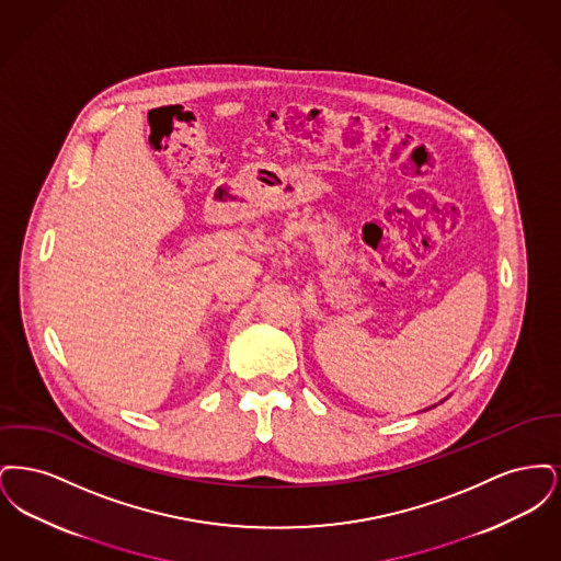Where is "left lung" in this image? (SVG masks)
Listing matches in <instances>:
<instances>
[{
    "mask_svg": "<svg viewBox=\"0 0 561 561\" xmlns=\"http://www.w3.org/2000/svg\"><path fill=\"white\" fill-rule=\"evenodd\" d=\"M444 401V400H442ZM442 401H439V403H442ZM435 405H437V403H435ZM435 405H431V408H435ZM431 408H427V410H431Z\"/></svg>",
    "mask_w": 561,
    "mask_h": 561,
    "instance_id": "obj_1",
    "label": "left lung"
}]
</instances>
